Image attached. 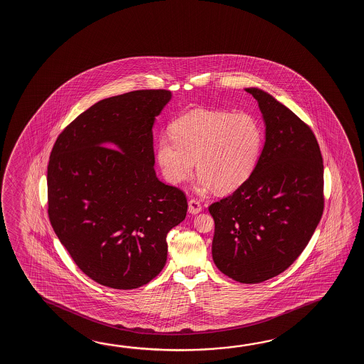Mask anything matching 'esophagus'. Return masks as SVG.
I'll list each match as a JSON object with an SVG mask.
<instances>
[{
    "mask_svg": "<svg viewBox=\"0 0 364 364\" xmlns=\"http://www.w3.org/2000/svg\"><path fill=\"white\" fill-rule=\"evenodd\" d=\"M201 209H203V207H201V204L199 201L195 200V199L188 200V212H190L191 215L199 213V212H201Z\"/></svg>",
    "mask_w": 364,
    "mask_h": 364,
    "instance_id": "34e87169",
    "label": "esophagus"
}]
</instances>
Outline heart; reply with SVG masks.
<instances>
[{
  "instance_id": "heart-1",
  "label": "heart",
  "mask_w": 364,
  "mask_h": 364,
  "mask_svg": "<svg viewBox=\"0 0 364 364\" xmlns=\"http://www.w3.org/2000/svg\"><path fill=\"white\" fill-rule=\"evenodd\" d=\"M171 134L156 147L164 177L171 183L183 182L193 174L195 160L203 193L213 187L228 193L247 181L264 143L260 121L245 112L193 110L171 124Z\"/></svg>"
}]
</instances>
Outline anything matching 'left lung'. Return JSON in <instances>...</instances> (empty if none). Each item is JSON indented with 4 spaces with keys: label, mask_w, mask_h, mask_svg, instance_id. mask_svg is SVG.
I'll list each match as a JSON object with an SVG mask.
<instances>
[{
    "label": "left lung",
    "mask_w": 364,
    "mask_h": 364,
    "mask_svg": "<svg viewBox=\"0 0 364 364\" xmlns=\"http://www.w3.org/2000/svg\"><path fill=\"white\" fill-rule=\"evenodd\" d=\"M246 91L263 114V151L247 181L208 209L217 268L259 284L287 269L309 245L324 210V165L309 124L263 90Z\"/></svg>",
    "instance_id": "left-lung-1"
}]
</instances>
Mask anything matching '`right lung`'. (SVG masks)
Returning a JSON list of instances; mask_svg holds the SVG:
<instances>
[{
	"mask_svg": "<svg viewBox=\"0 0 364 364\" xmlns=\"http://www.w3.org/2000/svg\"><path fill=\"white\" fill-rule=\"evenodd\" d=\"M166 90L113 96L87 109L58 135L48 164V216L79 269L129 290L166 263V234L185 220L182 190L154 169L155 118Z\"/></svg>",
	"mask_w": 364,
	"mask_h": 364,
	"instance_id": "add662e5",
	"label": "right lung"
}]
</instances>
